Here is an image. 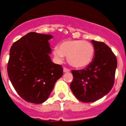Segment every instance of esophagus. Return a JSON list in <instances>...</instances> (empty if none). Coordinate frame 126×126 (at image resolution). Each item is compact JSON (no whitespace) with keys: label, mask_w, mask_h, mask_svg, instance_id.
Returning <instances> with one entry per match:
<instances>
[{"label":"esophagus","mask_w":126,"mask_h":126,"mask_svg":"<svg viewBox=\"0 0 126 126\" xmlns=\"http://www.w3.org/2000/svg\"><path fill=\"white\" fill-rule=\"evenodd\" d=\"M63 72H64V73H69L70 70L69 69H67V68L64 67V68H63Z\"/></svg>","instance_id":"1"}]
</instances>
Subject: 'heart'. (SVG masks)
<instances>
[{
	"label": "heart",
	"instance_id": "b5f03b06",
	"mask_svg": "<svg viewBox=\"0 0 126 126\" xmlns=\"http://www.w3.org/2000/svg\"><path fill=\"white\" fill-rule=\"evenodd\" d=\"M94 47L90 42L80 40H67L61 42L59 47L53 49L55 57L59 61L63 56L67 57V62L75 69H84L93 61Z\"/></svg>",
	"mask_w": 126,
	"mask_h": 126
}]
</instances>
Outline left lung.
Segmentation results:
<instances>
[{
  "mask_svg": "<svg viewBox=\"0 0 126 126\" xmlns=\"http://www.w3.org/2000/svg\"><path fill=\"white\" fill-rule=\"evenodd\" d=\"M94 47L92 63L84 69L72 71L73 80L70 84L75 97L82 102H93L108 94L113 87L117 59L104 43L91 41Z\"/></svg>",
  "mask_w": 126,
  "mask_h": 126,
  "instance_id": "left-lung-1",
  "label": "left lung"
}]
</instances>
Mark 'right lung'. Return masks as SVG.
Segmentation results:
<instances>
[{"instance_id": "right-lung-1", "label": "right lung", "mask_w": 126, "mask_h": 126, "mask_svg": "<svg viewBox=\"0 0 126 126\" xmlns=\"http://www.w3.org/2000/svg\"><path fill=\"white\" fill-rule=\"evenodd\" d=\"M49 34L27 33L14 42L10 50L7 71L10 82L26 101H46L55 83L63 75L61 65L51 61Z\"/></svg>"}]
</instances>
